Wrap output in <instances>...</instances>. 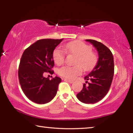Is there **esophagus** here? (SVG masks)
I'll return each instance as SVG.
<instances>
[{
    "instance_id": "esophagus-1",
    "label": "esophagus",
    "mask_w": 133,
    "mask_h": 133,
    "mask_svg": "<svg viewBox=\"0 0 133 133\" xmlns=\"http://www.w3.org/2000/svg\"><path fill=\"white\" fill-rule=\"evenodd\" d=\"M64 80H66V81H67V82H68L69 83H73L74 82L73 80H70V79H67V78H64Z\"/></svg>"
}]
</instances>
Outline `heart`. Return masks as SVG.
Here are the masks:
<instances>
[{
  "label": "heart",
  "mask_w": 133,
  "mask_h": 133,
  "mask_svg": "<svg viewBox=\"0 0 133 133\" xmlns=\"http://www.w3.org/2000/svg\"><path fill=\"white\" fill-rule=\"evenodd\" d=\"M62 49L67 53L76 56L73 63L75 66H64L58 70V75L62 77L74 79L82 74V69L85 71H90L97 63V56L92 51L91 47L81 41L64 44L62 45ZM64 51L56 49L53 51V59L57 65L62 64L64 61L66 53Z\"/></svg>",
  "instance_id": "b5f03b06"
}]
</instances>
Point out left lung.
I'll list each match as a JSON object with an SVG mask.
<instances>
[{"label":"left lung","instance_id":"8db88e82","mask_svg":"<svg viewBox=\"0 0 133 133\" xmlns=\"http://www.w3.org/2000/svg\"><path fill=\"white\" fill-rule=\"evenodd\" d=\"M85 40L96 49L98 60L93 70L84 77L90 83L87 85L83 84L82 91L76 96L82 103L94 104L104 98L110 88L114 76V58L110 49L102 43L91 39Z\"/></svg>","mask_w":133,"mask_h":133}]
</instances>
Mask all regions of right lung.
I'll use <instances>...</instances> for the list:
<instances>
[{
  "label": "right lung",
  "instance_id": "right-lung-1",
  "mask_svg": "<svg viewBox=\"0 0 133 133\" xmlns=\"http://www.w3.org/2000/svg\"><path fill=\"white\" fill-rule=\"evenodd\" d=\"M62 39L39 40L25 49L20 62L18 76L23 93L37 104H46L57 93L62 79L56 76L51 80L43 75L54 73L53 53Z\"/></svg>",
  "mask_w": 133,
  "mask_h": 133
}]
</instances>
